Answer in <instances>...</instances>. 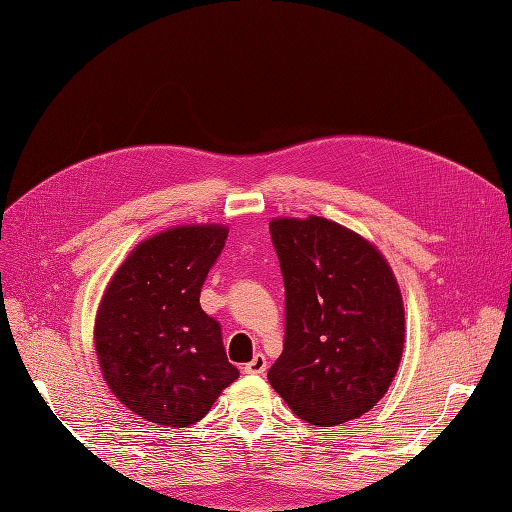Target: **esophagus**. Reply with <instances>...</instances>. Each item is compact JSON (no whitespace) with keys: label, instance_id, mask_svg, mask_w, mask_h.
Returning <instances> with one entry per match:
<instances>
[{"label":"esophagus","instance_id":"esophagus-1","mask_svg":"<svg viewBox=\"0 0 512 512\" xmlns=\"http://www.w3.org/2000/svg\"><path fill=\"white\" fill-rule=\"evenodd\" d=\"M241 371H243V374H265V371H267V359H265V354L256 352L254 359H252L250 363H245V365L241 367Z\"/></svg>","mask_w":512,"mask_h":512}]
</instances>
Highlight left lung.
Segmentation results:
<instances>
[{
  "instance_id": "obj_1",
  "label": "left lung",
  "mask_w": 512,
  "mask_h": 512,
  "mask_svg": "<svg viewBox=\"0 0 512 512\" xmlns=\"http://www.w3.org/2000/svg\"><path fill=\"white\" fill-rule=\"evenodd\" d=\"M284 277V350L269 382L303 421L333 427L389 391L404 350V301L374 245L331 220L269 224Z\"/></svg>"
}]
</instances>
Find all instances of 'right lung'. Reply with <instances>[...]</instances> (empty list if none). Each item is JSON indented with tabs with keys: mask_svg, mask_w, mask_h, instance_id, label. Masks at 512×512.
<instances>
[{
	"mask_svg": "<svg viewBox=\"0 0 512 512\" xmlns=\"http://www.w3.org/2000/svg\"><path fill=\"white\" fill-rule=\"evenodd\" d=\"M224 226H179L143 241L117 269L96 320L108 389L162 427L203 418L239 369L228 363L220 322L200 307Z\"/></svg>",
	"mask_w": 512,
	"mask_h": 512,
	"instance_id": "add662e5",
	"label": "right lung"
}]
</instances>
